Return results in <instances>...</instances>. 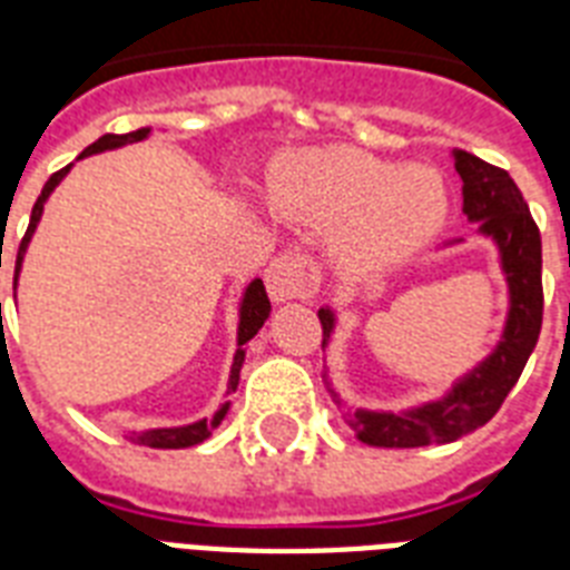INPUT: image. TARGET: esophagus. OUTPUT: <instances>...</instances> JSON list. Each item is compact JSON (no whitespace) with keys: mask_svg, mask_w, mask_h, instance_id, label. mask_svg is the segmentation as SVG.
<instances>
[{"mask_svg":"<svg viewBox=\"0 0 570 570\" xmlns=\"http://www.w3.org/2000/svg\"><path fill=\"white\" fill-rule=\"evenodd\" d=\"M320 263L307 254H295V250H286V254L275 257L272 266L266 268V286L275 304L311 298L320 289Z\"/></svg>","mask_w":570,"mask_h":570,"instance_id":"34e87169","label":"esophagus"}]
</instances>
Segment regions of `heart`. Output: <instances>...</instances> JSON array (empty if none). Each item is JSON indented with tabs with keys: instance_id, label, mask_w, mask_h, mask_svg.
Instances as JSON below:
<instances>
[{
	"instance_id": "obj_1",
	"label": "heart",
	"mask_w": 570,
	"mask_h": 570,
	"mask_svg": "<svg viewBox=\"0 0 570 570\" xmlns=\"http://www.w3.org/2000/svg\"><path fill=\"white\" fill-rule=\"evenodd\" d=\"M272 195L286 213L340 224V257L355 268L414 257L450 215V191L434 168H399L355 147L304 154L277 174Z\"/></svg>"
}]
</instances>
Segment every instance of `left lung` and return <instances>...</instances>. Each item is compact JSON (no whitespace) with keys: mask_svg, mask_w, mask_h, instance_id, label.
<instances>
[{"mask_svg":"<svg viewBox=\"0 0 570 570\" xmlns=\"http://www.w3.org/2000/svg\"><path fill=\"white\" fill-rule=\"evenodd\" d=\"M455 171L461 177V197L468 222L479 224V233L494 242L500 250V268L509 284V316H505L503 337L494 352L479 361L470 373L455 379L441 399L407 407V411H370L355 407L346 420L357 441L370 446H429V443H452L464 434L476 432L500 411L509 390L518 384L523 366L541 334V233L523 200L521 189L503 168L488 165L485 159L452 150ZM322 348L328 346L337 316L331 307L320 311ZM334 402L340 396L328 387Z\"/></svg>","mask_w":570,"mask_h":570,"instance_id":"1","label":"left lung"}]
</instances>
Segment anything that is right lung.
Returning <instances> with one entry per match:
<instances>
[{"label": "right lung", "instance_id": "1", "mask_svg": "<svg viewBox=\"0 0 570 570\" xmlns=\"http://www.w3.org/2000/svg\"><path fill=\"white\" fill-rule=\"evenodd\" d=\"M147 136H150V127H141V129H136V132H127V136H111L109 132V136L97 138L91 147H85L82 154H79V159H85V156H94V154H102V150H115V147L136 145V141H145ZM70 168H73V165H67V168H61V171L52 174V177L47 180V186H43V191H40V197L35 200V206H31L29 230H26V236H22V242H20V250H17L13 284H17V277H20L22 257H26V248H29L31 236H35V230H38L40 215H43V204H47V197L56 191L58 183L65 180ZM268 313H272V304H268L266 286H263V281H259V277H254V281L245 286V293H242V302H239V331H236V355H233V364H230L227 393H233V390L239 387V373H242V364H245V343H248V340H254V334H257V331L266 325ZM227 411H230V402H224V405L213 414V420H206L204 416V420H197V423L174 425V429H145V432L129 434V441L141 443V446H154V450H186V446H195V443L206 441V438L213 434L215 425L222 423L224 416H227Z\"/></svg>", "mask_w": 570, "mask_h": 570}]
</instances>
